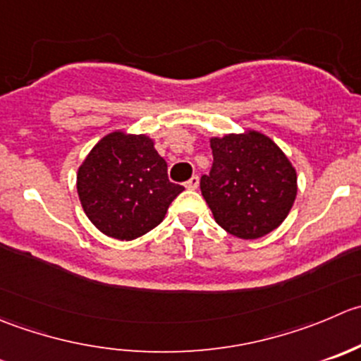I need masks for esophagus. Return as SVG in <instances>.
<instances>
[{
	"label": "esophagus",
	"mask_w": 361,
	"mask_h": 361,
	"mask_svg": "<svg viewBox=\"0 0 361 361\" xmlns=\"http://www.w3.org/2000/svg\"><path fill=\"white\" fill-rule=\"evenodd\" d=\"M185 187H187L188 190H195V188L199 187V176H195L194 174V176H192L187 183H185Z\"/></svg>",
	"instance_id": "1"
}]
</instances>
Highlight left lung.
<instances>
[{"label": "left lung", "mask_w": 361, "mask_h": 361, "mask_svg": "<svg viewBox=\"0 0 361 361\" xmlns=\"http://www.w3.org/2000/svg\"><path fill=\"white\" fill-rule=\"evenodd\" d=\"M213 166L201 192L216 224L241 240L277 229L296 199V171L268 135L248 130L212 137Z\"/></svg>", "instance_id": "8db88e82"}]
</instances>
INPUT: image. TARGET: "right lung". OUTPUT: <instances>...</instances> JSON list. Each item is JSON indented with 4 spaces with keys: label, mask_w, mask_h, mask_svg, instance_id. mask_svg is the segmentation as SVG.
Listing matches in <instances>:
<instances>
[{
    "label": "right lung",
    "mask_w": 361,
    "mask_h": 361,
    "mask_svg": "<svg viewBox=\"0 0 361 361\" xmlns=\"http://www.w3.org/2000/svg\"><path fill=\"white\" fill-rule=\"evenodd\" d=\"M185 188L171 183L167 164L148 135L111 132L77 171V194L100 233L130 241L159 226Z\"/></svg>",
    "instance_id": "right-lung-1"
}]
</instances>
